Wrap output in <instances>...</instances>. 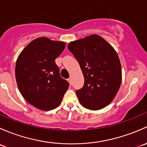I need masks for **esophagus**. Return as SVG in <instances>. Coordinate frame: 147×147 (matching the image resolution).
I'll return each mask as SVG.
<instances>
[{"label": "esophagus", "mask_w": 147, "mask_h": 147, "mask_svg": "<svg viewBox=\"0 0 147 147\" xmlns=\"http://www.w3.org/2000/svg\"><path fill=\"white\" fill-rule=\"evenodd\" d=\"M68 81H69V84H70L71 86V78H69V79H68Z\"/></svg>", "instance_id": "esophagus-1"}]
</instances>
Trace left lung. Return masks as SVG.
<instances>
[{
	"instance_id": "obj_1",
	"label": "left lung",
	"mask_w": 147,
	"mask_h": 147,
	"mask_svg": "<svg viewBox=\"0 0 147 147\" xmlns=\"http://www.w3.org/2000/svg\"><path fill=\"white\" fill-rule=\"evenodd\" d=\"M68 49L78 61L84 76V86L76 91L80 103L92 110L107 106L118 92L122 81L117 52L97 34L70 42Z\"/></svg>"
}]
</instances>
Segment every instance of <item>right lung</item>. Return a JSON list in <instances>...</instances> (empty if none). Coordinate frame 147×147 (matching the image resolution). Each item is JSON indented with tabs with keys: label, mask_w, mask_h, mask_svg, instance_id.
I'll return each instance as SVG.
<instances>
[{
	"label": "right lung",
	"mask_w": 147,
	"mask_h": 147,
	"mask_svg": "<svg viewBox=\"0 0 147 147\" xmlns=\"http://www.w3.org/2000/svg\"><path fill=\"white\" fill-rule=\"evenodd\" d=\"M66 44L40 37L32 41L18 57L16 77L18 88L30 104L51 110L61 103L69 84L61 77L55 59Z\"/></svg>",
	"instance_id": "right-lung-1"
}]
</instances>
